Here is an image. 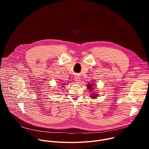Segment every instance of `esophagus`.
Instances as JSON below:
<instances>
[{"mask_svg": "<svg viewBox=\"0 0 149 149\" xmlns=\"http://www.w3.org/2000/svg\"><path fill=\"white\" fill-rule=\"evenodd\" d=\"M74 78H75V79H75V81H76L77 83H79V82L81 79H80V77H79V76H75Z\"/></svg>", "mask_w": 149, "mask_h": 149, "instance_id": "34e87169", "label": "esophagus"}]
</instances>
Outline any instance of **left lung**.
I'll use <instances>...</instances> for the list:
<instances>
[{
  "label": "left lung",
  "instance_id": "8db88e82",
  "mask_svg": "<svg viewBox=\"0 0 149 149\" xmlns=\"http://www.w3.org/2000/svg\"><path fill=\"white\" fill-rule=\"evenodd\" d=\"M87 88H88V89H90V90H92V89L93 88V86L91 84H88V86H87ZM91 95L92 98H95V97L97 96V94H93V95Z\"/></svg>",
  "mask_w": 149,
  "mask_h": 149
}]
</instances>
